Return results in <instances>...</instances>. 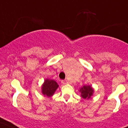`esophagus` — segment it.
Returning <instances> with one entry per match:
<instances>
[{
    "label": "esophagus",
    "instance_id": "34e87169",
    "mask_svg": "<svg viewBox=\"0 0 128 128\" xmlns=\"http://www.w3.org/2000/svg\"><path fill=\"white\" fill-rule=\"evenodd\" d=\"M61 82H62V84H67L68 83V80H62Z\"/></svg>",
    "mask_w": 128,
    "mask_h": 128
}]
</instances>
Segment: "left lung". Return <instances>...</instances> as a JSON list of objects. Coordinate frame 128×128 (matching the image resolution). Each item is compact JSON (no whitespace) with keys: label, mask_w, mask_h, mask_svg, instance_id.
Instances as JSON below:
<instances>
[{"label":"left lung","mask_w":128,"mask_h":128,"mask_svg":"<svg viewBox=\"0 0 128 128\" xmlns=\"http://www.w3.org/2000/svg\"><path fill=\"white\" fill-rule=\"evenodd\" d=\"M81 92L82 97L84 99H88L90 98L92 93L94 92V90L90 86H84L82 88H81L80 90Z\"/></svg>","instance_id":"left-lung-1"}]
</instances>
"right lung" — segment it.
<instances>
[{
    "label": "right lung",
    "instance_id": "obj_1",
    "mask_svg": "<svg viewBox=\"0 0 128 128\" xmlns=\"http://www.w3.org/2000/svg\"><path fill=\"white\" fill-rule=\"evenodd\" d=\"M58 86L56 81L53 80H46L42 86V92L45 96L50 97L54 94Z\"/></svg>",
    "mask_w": 128,
    "mask_h": 128
}]
</instances>
